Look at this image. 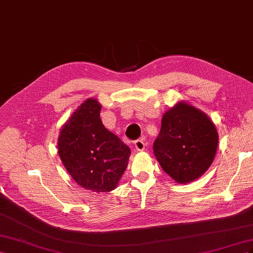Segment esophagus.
I'll return each instance as SVG.
<instances>
[{
  "label": "esophagus",
  "instance_id": "esophagus-1",
  "mask_svg": "<svg viewBox=\"0 0 253 253\" xmlns=\"http://www.w3.org/2000/svg\"><path fill=\"white\" fill-rule=\"evenodd\" d=\"M134 147L136 150H144V148H145V143H144V140L140 139V140L134 141Z\"/></svg>",
  "mask_w": 253,
  "mask_h": 253
}]
</instances>
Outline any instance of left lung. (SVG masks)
Returning a JSON list of instances; mask_svg holds the SVG:
<instances>
[{
  "label": "left lung",
  "mask_w": 253,
  "mask_h": 253,
  "mask_svg": "<svg viewBox=\"0 0 253 253\" xmlns=\"http://www.w3.org/2000/svg\"><path fill=\"white\" fill-rule=\"evenodd\" d=\"M217 144V130L211 120L181 102L164 113L153 148L163 170L178 183H187L210 168Z\"/></svg>",
  "instance_id": "1"
}]
</instances>
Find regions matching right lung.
<instances>
[{"label": "right lung", "instance_id": "right-lung-1", "mask_svg": "<svg viewBox=\"0 0 253 253\" xmlns=\"http://www.w3.org/2000/svg\"><path fill=\"white\" fill-rule=\"evenodd\" d=\"M100 105L89 98L63 125L58 153L69 174L85 190L110 192L125 171L131 151L99 118Z\"/></svg>", "mask_w": 253, "mask_h": 253}]
</instances>
